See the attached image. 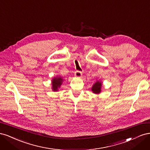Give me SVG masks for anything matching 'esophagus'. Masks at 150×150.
Masks as SVG:
<instances>
[{"label": "esophagus", "instance_id": "1", "mask_svg": "<svg viewBox=\"0 0 150 150\" xmlns=\"http://www.w3.org/2000/svg\"><path fill=\"white\" fill-rule=\"evenodd\" d=\"M74 76H75V77H76V78H79L81 76H82V72H81V71H76L74 73Z\"/></svg>", "mask_w": 150, "mask_h": 150}]
</instances>
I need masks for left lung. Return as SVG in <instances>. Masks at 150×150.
<instances>
[{
	"label": "left lung",
	"instance_id": "8db88e82",
	"mask_svg": "<svg viewBox=\"0 0 150 150\" xmlns=\"http://www.w3.org/2000/svg\"><path fill=\"white\" fill-rule=\"evenodd\" d=\"M103 83L101 81L96 80L95 83L93 85L91 88V91L93 93L98 94L101 92V88H102Z\"/></svg>",
	"mask_w": 150,
	"mask_h": 150
}]
</instances>
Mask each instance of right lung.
Listing matches in <instances>:
<instances>
[{
	"label": "right lung",
	"instance_id": "right-lung-1",
	"mask_svg": "<svg viewBox=\"0 0 150 150\" xmlns=\"http://www.w3.org/2000/svg\"><path fill=\"white\" fill-rule=\"evenodd\" d=\"M63 81H64V79H63L61 76L54 77L51 80L52 90L53 91H58V89L61 88Z\"/></svg>",
	"mask_w": 150,
	"mask_h": 150
}]
</instances>
